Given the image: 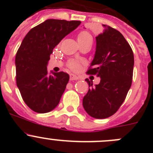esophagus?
I'll use <instances>...</instances> for the list:
<instances>
[{"instance_id": "1", "label": "esophagus", "mask_w": 153, "mask_h": 153, "mask_svg": "<svg viewBox=\"0 0 153 153\" xmlns=\"http://www.w3.org/2000/svg\"><path fill=\"white\" fill-rule=\"evenodd\" d=\"M78 79H79V78H78V76H77V75H74V74H71L70 75V80L71 81H73V80H78Z\"/></svg>"}]
</instances>
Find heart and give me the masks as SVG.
Instances as JSON below:
<instances>
[{
	"mask_svg": "<svg viewBox=\"0 0 153 153\" xmlns=\"http://www.w3.org/2000/svg\"><path fill=\"white\" fill-rule=\"evenodd\" d=\"M77 38H78V43H82L84 41H86L89 39L92 40V35L87 31H81V32H80L78 33V36H77ZM68 67H69V69H72V70L78 71L79 70L81 65H80V63L78 61L72 60V61H70L68 63Z\"/></svg>",
	"mask_w": 153,
	"mask_h": 153,
	"instance_id": "heart-1",
	"label": "heart"
}]
</instances>
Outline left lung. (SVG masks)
I'll use <instances>...</instances> for the list:
<instances>
[{
	"mask_svg": "<svg viewBox=\"0 0 153 153\" xmlns=\"http://www.w3.org/2000/svg\"><path fill=\"white\" fill-rule=\"evenodd\" d=\"M96 37L95 57L86 73L97 75L101 81L95 86L86 78L89 90L83 98L84 109L92 118L112 116L119 109L132 85L134 55L119 31L103 24Z\"/></svg>",
	"mask_w": 153,
	"mask_h": 153,
	"instance_id": "1",
	"label": "left lung"
}]
</instances>
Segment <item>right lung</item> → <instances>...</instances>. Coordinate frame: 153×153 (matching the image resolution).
Listing matches in <instances>:
<instances>
[{
  "mask_svg": "<svg viewBox=\"0 0 153 153\" xmlns=\"http://www.w3.org/2000/svg\"><path fill=\"white\" fill-rule=\"evenodd\" d=\"M81 23L48 19L31 29L18 49L17 86L25 104L34 112H49L59 104L69 75L64 72H49L48 61L54 48Z\"/></svg>",
  "mask_w": 153,
  "mask_h": 153,
  "instance_id": "right-lung-1",
  "label": "right lung"
}]
</instances>
